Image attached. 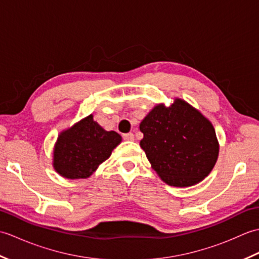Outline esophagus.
Returning <instances> with one entry per match:
<instances>
[{"mask_svg":"<svg viewBox=\"0 0 259 259\" xmlns=\"http://www.w3.org/2000/svg\"><path fill=\"white\" fill-rule=\"evenodd\" d=\"M122 137H123V139H124V140H128V141H133V140H135V135H134V134H131V133H129V134H124Z\"/></svg>","mask_w":259,"mask_h":259,"instance_id":"obj_1","label":"esophagus"}]
</instances>
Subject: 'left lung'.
<instances>
[{
	"mask_svg": "<svg viewBox=\"0 0 259 259\" xmlns=\"http://www.w3.org/2000/svg\"><path fill=\"white\" fill-rule=\"evenodd\" d=\"M145 150L152 168L175 187L196 185L217 161L219 146L210 121L184 100L153 108L141 121Z\"/></svg>",
	"mask_w": 259,
	"mask_h": 259,
	"instance_id": "left-lung-1",
	"label": "left lung"
}]
</instances>
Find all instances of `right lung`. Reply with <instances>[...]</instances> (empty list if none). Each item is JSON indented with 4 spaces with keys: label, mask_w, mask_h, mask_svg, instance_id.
<instances>
[{
    "label": "right lung",
    "mask_w": 259,
    "mask_h": 259,
    "mask_svg": "<svg viewBox=\"0 0 259 259\" xmlns=\"http://www.w3.org/2000/svg\"><path fill=\"white\" fill-rule=\"evenodd\" d=\"M121 142L115 131H106L89 115L59 136L53 166L65 178H88L111 156Z\"/></svg>",
    "instance_id": "right-lung-1"
}]
</instances>
